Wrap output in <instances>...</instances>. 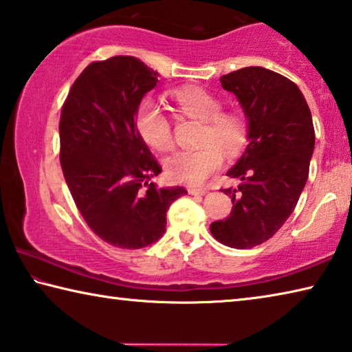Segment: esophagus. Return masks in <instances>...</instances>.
<instances>
[{"instance_id":"obj_1","label":"esophagus","mask_w":352,"mask_h":352,"mask_svg":"<svg viewBox=\"0 0 352 352\" xmlns=\"http://www.w3.org/2000/svg\"><path fill=\"white\" fill-rule=\"evenodd\" d=\"M188 192L190 194V195H205L206 192H208V190L206 189H199V188H189L188 189Z\"/></svg>"}]
</instances>
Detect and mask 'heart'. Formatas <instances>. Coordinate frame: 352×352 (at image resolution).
<instances>
[{
    "label": "heart",
    "instance_id": "b5f03b06",
    "mask_svg": "<svg viewBox=\"0 0 352 352\" xmlns=\"http://www.w3.org/2000/svg\"><path fill=\"white\" fill-rule=\"evenodd\" d=\"M184 116L205 122L197 151H178L166 158L170 180L184 184H201L222 168L224 151L228 157L239 153L248 140L245 119L236 113H222V102L199 87L172 91ZM135 126L142 140L160 152L174 147V130L166 113L153 99H144L135 115Z\"/></svg>",
    "mask_w": 352,
    "mask_h": 352
}]
</instances>
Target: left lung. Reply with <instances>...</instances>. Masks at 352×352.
<instances>
[{
  "label": "left lung",
  "instance_id": "obj_1",
  "mask_svg": "<svg viewBox=\"0 0 352 352\" xmlns=\"http://www.w3.org/2000/svg\"><path fill=\"white\" fill-rule=\"evenodd\" d=\"M239 100L248 122V146L226 175L237 189H222L233 201L211 233L223 245L247 250L269 241L290 217L306 186L315 147L312 115L296 83L261 67L220 77Z\"/></svg>",
  "mask_w": 352,
  "mask_h": 352
}]
</instances>
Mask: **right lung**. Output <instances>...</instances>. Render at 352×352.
<instances>
[{"label": "right lung", "instance_id": "right-lung-1", "mask_svg": "<svg viewBox=\"0 0 352 352\" xmlns=\"http://www.w3.org/2000/svg\"><path fill=\"white\" fill-rule=\"evenodd\" d=\"M158 73L132 56L93 62L62 107L60 164L77 210L110 245L136 250L166 231V212L188 190L158 189L162 168L135 126L144 94Z\"/></svg>", "mask_w": 352, "mask_h": 352}]
</instances>
